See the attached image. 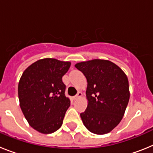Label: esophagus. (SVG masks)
Here are the masks:
<instances>
[{"label":"esophagus","instance_id":"1","mask_svg":"<svg viewBox=\"0 0 153 153\" xmlns=\"http://www.w3.org/2000/svg\"><path fill=\"white\" fill-rule=\"evenodd\" d=\"M82 96H83V93H81V92H79V93H78L77 94H76V95L75 97H74V100H77L78 98L81 97H82Z\"/></svg>","mask_w":153,"mask_h":153}]
</instances>
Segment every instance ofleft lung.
<instances>
[{
	"label": "left lung",
	"mask_w": 153,
	"mask_h": 153,
	"mask_svg": "<svg viewBox=\"0 0 153 153\" xmlns=\"http://www.w3.org/2000/svg\"><path fill=\"white\" fill-rule=\"evenodd\" d=\"M75 67L87 80V108L80 113L90 132L103 135L117 126L129 100V80L123 70L108 60H94L76 63Z\"/></svg>",
	"instance_id": "1"
}]
</instances>
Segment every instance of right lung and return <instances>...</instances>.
Here are the masks:
<instances>
[{
  "label": "right lung",
  "mask_w": 153,
  "mask_h": 153,
  "mask_svg": "<svg viewBox=\"0 0 153 153\" xmlns=\"http://www.w3.org/2000/svg\"><path fill=\"white\" fill-rule=\"evenodd\" d=\"M70 61L54 58L36 60L24 70L18 83V98L23 114L33 129L50 134L60 128L70 100L65 96L62 77Z\"/></svg>",
  "instance_id": "obj_1"
}]
</instances>
